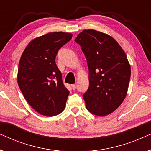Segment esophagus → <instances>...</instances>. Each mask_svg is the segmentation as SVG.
<instances>
[{
    "label": "esophagus",
    "mask_w": 151,
    "mask_h": 151,
    "mask_svg": "<svg viewBox=\"0 0 151 151\" xmlns=\"http://www.w3.org/2000/svg\"><path fill=\"white\" fill-rule=\"evenodd\" d=\"M76 84H71V88H72V89L73 90H75L76 88Z\"/></svg>",
    "instance_id": "1"
}]
</instances>
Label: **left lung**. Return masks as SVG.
Masks as SVG:
<instances>
[{
  "label": "left lung",
  "mask_w": 151,
  "mask_h": 151,
  "mask_svg": "<svg viewBox=\"0 0 151 151\" xmlns=\"http://www.w3.org/2000/svg\"><path fill=\"white\" fill-rule=\"evenodd\" d=\"M75 41L82 47L88 68L89 86L83 95L87 110L105 116L126 98L131 78L127 56L113 37L93 29L80 32Z\"/></svg>",
  "instance_id": "obj_1"
}]
</instances>
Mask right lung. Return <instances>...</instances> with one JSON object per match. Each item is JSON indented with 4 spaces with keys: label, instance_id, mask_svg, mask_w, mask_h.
Segmentation results:
<instances>
[{
    "label": "right lung",
    "instance_id": "1",
    "mask_svg": "<svg viewBox=\"0 0 151 151\" xmlns=\"http://www.w3.org/2000/svg\"><path fill=\"white\" fill-rule=\"evenodd\" d=\"M73 35L49 32L29 43L20 58L18 84L29 104L42 115L55 116L63 111L69 90L55 64L58 51Z\"/></svg>",
    "mask_w": 151,
    "mask_h": 151
}]
</instances>
